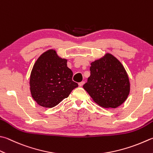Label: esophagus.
Listing matches in <instances>:
<instances>
[{
  "mask_svg": "<svg viewBox=\"0 0 153 153\" xmlns=\"http://www.w3.org/2000/svg\"><path fill=\"white\" fill-rule=\"evenodd\" d=\"M84 84H85V82L82 81V82H80L79 83V86H82Z\"/></svg>",
  "mask_w": 153,
  "mask_h": 153,
  "instance_id": "1",
  "label": "esophagus"
}]
</instances>
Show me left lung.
Instances as JSON below:
<instances>
[{
    "label": "left lung",
    "instance_id": "8db88e82",
    "mask_svg": "<svg viewBox=\"0 0 153 153\" xmlns=\"http://www.w3.org/2000/svg\"><path fill=\"white\" fill-rule=\"evenodd\" d=\"M91 76L83 85L93 101L105 108H117L130 93L131 84L124 66L111 53L91 63Z\"/></svg>",
    "mask_w": 153,
    "mask_h": 153
}]
</instances>
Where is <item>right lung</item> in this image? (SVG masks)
Masks as SVG:
<instances>
[{"mask_svg": "<svg viewBox=\"0 0 153 153\" xmlns=\"http://www.w3.org/2000/svg\"><path fill=\"white\" fill-rule=\"evenodd\" d=\"M54 49L43 53L36 60L30 76L31 96L39 105L53 108L67 98L78 84L73 81V72Z\"/></svg>", "mask_w": 153, "mask_h": 153, "instance_id": "1", "label": "right lung"}]
</instances>
